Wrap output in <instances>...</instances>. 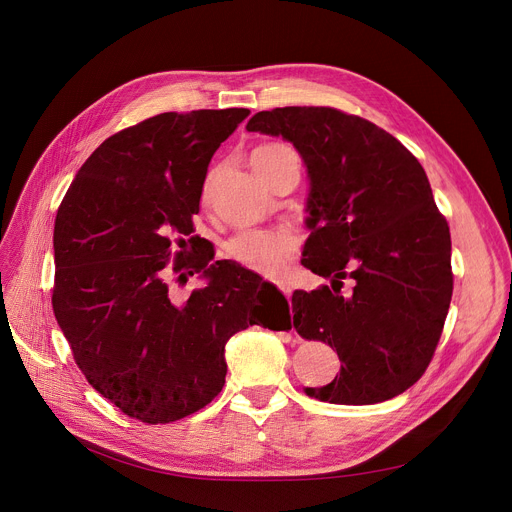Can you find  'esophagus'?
<instances>
[{
	"label": "esophagus",
	"instance_id": "esophagus-1",
	"mask_svg": "<svg viewBox=\"0 0 512 512\" xmlns=\"http://www.w3.org/2000/svg\"><path fill=\"white\" fill-rule=\"evenodd\" d=\"M277 288H280V292H282L286 298H290V296H292V290H290V286H286V284H280V286H277Z\"/></svg>",
	"mask_w": 512,
	"mask_h": 512
}]
</instances>
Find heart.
<instances>
[{
    "label": "heart",
    "instance_id": "obj_1",
    "mask_svg": "<svg viewBox=\"0 0 512 512\" xmlns=\"http://www.w3.org/2000/svg\"><path fill=\"white\" fill-rule=\"evenodd\" d=\"M280 145H261L253 151L251 163L255 165L265 153ZM214 175L210 173L204 183V198H208ZM300 251V239L290 230H243L226 243V255L241 267L255 271L263 277H282L290 261Z\"/></svg>",
    "mask_w": 512,
    "mask_h": 512
}]
</instances>
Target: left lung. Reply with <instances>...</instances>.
<instances>
[{
    "mask_svg": "<svg viewBox=\"0 0 512 512\" xmlns=\"http://www.w3.org/2000/svg\"><path fill=\"white\" fill-rule=\"evenodd\" d=\"M247 130L284 136L310 175L302 265L333 290H296L294 329L337 349L341 374L306 394L333 404L402 394L427 371L453 294L449 224L423 165L384 128L329 106L257 112Z\"/></svg>",
    "mask_w": 512,
    "mask_h": 512,
    "instance_id": "left-lung-1",
    "label": "left lung"
}]
</instances>
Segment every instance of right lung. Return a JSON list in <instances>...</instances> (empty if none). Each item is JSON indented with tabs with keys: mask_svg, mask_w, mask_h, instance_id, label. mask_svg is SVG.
I'll list each match as a JSON object with an SVG mask.
<instances>
[{
	"mask_svg": "<svg viewBox=\"0 0 512 512\" xmlns=\"http://www.w3.org/2000/svg\"><path fill=\"white\" fill-rule=\"evenodd\" d=\"M249 114L165 112L128 126L89 155L59 206L55 318L85 380L136 421L173 423L210 404L226 341L267 327L251 290L275 288L235 263L210 265V251L190 255L208 163ZM194 272L209 284L177 301L170 282Z\"/></svg>",
	"mask_w": 512,
	"mask_h": 512,
	"instance_id": "1",
	"label": "right lung"
}]
</instances>
